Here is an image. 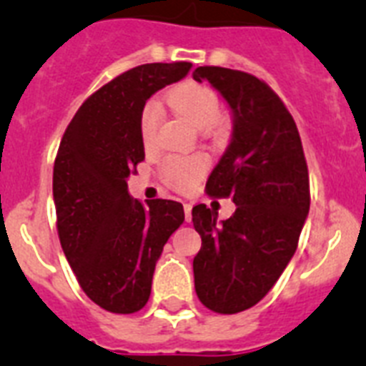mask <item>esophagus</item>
<instances>
[{
	"label": "esophagus",
	"mask_w": 366,
	"mask_h": 366,
	"mask_svg": "<svg viewBox=\"0 0 366 366\" xmlns=\"http://www.w3.org/2000/svg\"><path fill=\"white\" fill-rule=\"evenodd\" d=\"M183 209H185V219L190 222V212H192V205L190 203H183Z\"/></svg>",
	"instance_id": "esophagus-1"
}]
</instances>
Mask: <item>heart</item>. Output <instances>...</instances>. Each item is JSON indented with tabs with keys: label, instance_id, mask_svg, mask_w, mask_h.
I'll list each match as a JSON object with an SVG mask.
<instances>
[{
	"label": "heart",
	"instance_id": "heart-1",
	"mask_svg": "<svg viewBox=\"0 0 366 366\" xmlns=\"http://www.w3.org/2000/svg\"><path fill=\"white\" fill-rule=\"evenodd\" d=\"M167 104L196 128H209L219 117V99L212 89L198 84H183L167 95ZM161 106L150 100L141 113V139L147 148L154 147L161 126ZM205 155H170L161 164V177L168 187L189 190L207 172Z\"/></svg>",
	"mask_w": 366,
	"mask_h": 366
}]
</instances>
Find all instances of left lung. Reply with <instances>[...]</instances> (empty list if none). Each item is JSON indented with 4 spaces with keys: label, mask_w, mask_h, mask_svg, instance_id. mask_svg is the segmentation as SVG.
Returning a JSON list of instances; mask_svg holds the SVG:
<instances>
[{
    "label": "left lung",
    "mask_w": 366,
    "mask_h": 366,
    "mask_svg": "<svg viewBox=\"0 0 366 366\" xmlns=\"http://www.w3.org/2000/svg\"><path fill=\"white\" fill-rule=\"evenodd\" d=\"M232 112V137L207 179L205 192L231 198L234 214L192 209L202 249L194 257V286L205 308L231 315L267 295L295 254L310 211V176L302 143L279 95L264 80L227 67H196Z\"/></svg>",
    "instance_id": "8db88e82"
}]
</instances>
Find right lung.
I'll use <instances>...</instances> for the list:
<instances>
[{"label":"right lung","mask_w":366,"mask_h":366,"mask_svg":"<svg viewBox=\"0 0 366 366\" xmlns=\"http://www.w3.org/2000/svg\"><path fill=\"white\" fill-rule=\"evenodd\" d=\"M190 67L144 64L119 74L84 100L60 141L53 170L58 238L84 293L106 312L144 308L155 262L185 219L181 203L143 205L126 181L144 159L139 124L147 100Z\"/></svg>","instance_id":"obj_1"}]
</instances>
